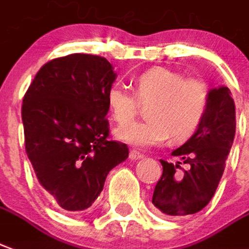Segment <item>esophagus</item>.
Returning a JSON list of instances; mask_svg holds the SVG:
<instances>
[{"label": "esophagus", "mask_w": 249, "mask_h": 249, "mask_svg": "<svg viewBox=\"0 0 249 249\" xmlns=\"http://www.w3.org/2000/svg\"><path fill=\"white\" fill-rule=\"evenodd\" d=\"M129 158L132 160V161H137V160H141V158H143V154L139 153L137 150H130Z\"/></svg>", "instance_id": "1"}]
</instances>
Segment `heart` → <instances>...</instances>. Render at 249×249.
Segmentation results:
<instances>
[{
    "label": "heart",
    "mask_w": 249,
    "mask_h": 249,
    "mask_svg": "<svg viewBox=\"0 0 249 249\" xmlns=\"http://www.w3.org/2000/svg\"><path fill=\"white\" fill-rule=\"evenodd\" d=\"M140 103L149 104L148 120L121 125L116 137L140 148L156 146L169 137L183 142L195 134L203 123L210 106V87L202 79L187 78L179 71L166 67L149 68L133 80ZM110 116L119 124L133 119L139 102L121 86H112L107 92Z\"/></svg>",
    "instance_id": "b5f03b06"
}]
</instances>
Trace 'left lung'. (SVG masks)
Instances as JSON below:
<instances>
[{"instance_id":"left-lung-1","label":"left lung","mask_w":249,"mask_h":249,"mask_svg":"<svg viewBox=\"0 0 249 249\" xmlns=\"http://www.w3.org/2000/svg\"><path fill=\"white\" fill-rule=\"evenodd\" d=\"M210 106L199 129L171 152L177 162L160 160L162 177L152 203L160 213L181 218L204 209L218 189L236 129L235 103L227 87L210 89ZM182 163H187L183 169Z\"/></svg>"}]
</instances>
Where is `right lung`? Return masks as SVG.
<instances>
[{
	"label": "right lung",
	"mask_w": 249,
	"mask_h": 249,
	"mask_svg": "<svg viewBox=\"0 0 249 249\" xmlns=\"http://www.w3.org/2000/svg\"><path fill=\"white\" fill-rule=\"evenodd\" d=\"M116 76L106 58L71 54L46 63L23 97L27 157L42 187L70 213L91 207L129 154L108 140L107 92Z\"/></svg>",
	"instance_id": "obj_1"
}]
</instances>
